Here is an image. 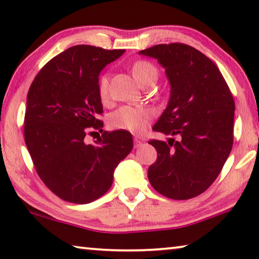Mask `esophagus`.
Returning <instances> with one entry per match:
<instances>
[{
    "instance_id": "esophagus-1",
    "label": "esophagus",
    "mask_w": 259,
    "mask_h": 259,
    "mask_svg": "<svg viewBox=\"0 0 259 259\" xmlns=\"http://www.w3.org/2000/svg\"><path fill=\"white\" fill-rule=\"evenodd\" d=\"M134 142H135V147H139L140 145H142V142H140V140L137 138H135Z\"/></svg>"
}]
</instances>
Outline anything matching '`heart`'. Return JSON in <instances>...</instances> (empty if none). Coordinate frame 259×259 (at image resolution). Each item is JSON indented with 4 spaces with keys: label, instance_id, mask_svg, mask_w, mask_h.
Listing matches in <instances>:
<instances>
[{
    "label": "heart",
    "instance_id": "1",
    "mask_svg": "<svg viewBox=\"0 0 259 259\" xmlns=\"http://www.w3.org/2000/svg\"><path fill=\"white\" fill-rule=\"evenodd\" d=\"M134 76L140 85L147 81H155L157 71L155 66L146 60H138L131 67ZM98 94L100 99L106 100L108 97V76L100 75L98 80ZM154 115L150 107L145 106H122L109 115V125L114 129L126 130L134 134H139L146 129L148 122Z\"/></svg>",
    "mask_w": 259,
    "mask_h": 259
}]
</instances>
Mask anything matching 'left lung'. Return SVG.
Here are the masks:
<instances>
[{"label":"left lung","instance_id":"left-lung-1","mask_svg":"<svg viewBox=\"0 0 259 259\" xmlns=\"http://www.w3.org/2000/svg\"><path fill=\"white\" fill-rule=\"evenodd\" d=\"M138 54L157 59L170 83L168 106L153 126L170 138L148 143L157 152L148 181L166 198L192 199L211 185L230 155L233 96L216 65L191 46L157 45Z\"/></svg>","mask_w":259,"mask_h":259}]
</instances>
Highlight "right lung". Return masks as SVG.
I'll return each instance as SVG.
<instances>
[{
    "label": "right lung",
    "instance_id": "right-lung-1",
    "mask_svg": "<svg viewBox=\"0 0 259 259\" xmlns=\"http://www.w3.org/2000/svg\"><path fill=\"white\" fill-rule=\"evenodd\" d=\"M124 51L74 46L52 58L30 84L26 146L42 182L67 202L84 204L103 196L134 147L125 130L105 131L95 144L84 140L91 129L103 128L99 74Z\"/></svg>",
    "mask_w": 259,
    "mask_h": 259
}]
</instances>
